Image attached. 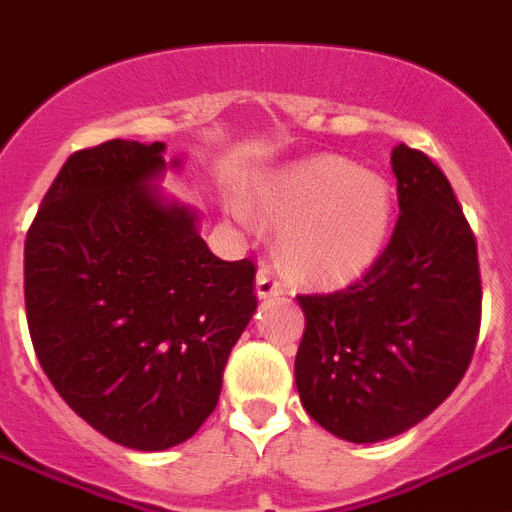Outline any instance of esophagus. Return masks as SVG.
I'll list each match as a JSON object with an SVG mask.
<instances>
[{
  "label": "esophagus",
  "instance_id": "1",
  "mask_svg": "<svg viewBox=\"0 0 512 512\" xmlns=\"http://www.w3.org/2000/svg\"><path fill=\"white\" fill-rule=\"evenodd\" d=\"M256 293H259V298H274V295L285 293V285L277 280V274L269 266H261L259 274H256Z\"/></svg>",
  "mask_w": 512,
  "mask_h": 512
}]
</instances>
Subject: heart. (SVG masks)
Returning <instances> with one entry per match:
<instances>
[{
  "label": "heart",
  "mask_w": 512,
  "mask_h": 512,
  "mask_svg": "<svg viewBox=\"0 0 512 512\" xmlns=\"http://www.w3.org/2000/svg\"><path fill=\"white\" fill-rule=\"evenodd\" d=\"M253 206L261 217L285 225L287 266L308 280L356 277L377 261L390 238L387 180L340 156H314L287 167L256 188Z\"/></svg>",
  "instance_id": "heart-1"
}]
</instances>
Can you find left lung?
I'll list each match as a JSON object with an SVG mask.
<instances>
[{
    "label": "left lung",
    "mask_w": 512,
    "mask_h": 512,
    "mask_svg": "<svg viewBox=\"0 0 512 512\" xmlns=\"http://www.w3.org/2000/svg\"><path fill=\"white\" fill-rule=\"evenodd\" d=\"M398 222L377 261L335 293L298 295L295 384L306 413L348 442L408 432L474 358L481 274L474 230L424 151L392 149Z\"/></svg>",
    "instance_id": "obj_1"
}]
</instances>
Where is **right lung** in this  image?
Returning a JSON list of instances; mask_svg holds the SVG:
<instances>
[{
	"label": "right lung",
	"instance_id": "1",
	"mask_svg": "<svg viewBox=\"0 0 512 512\" xmlns=\"http://www.w3.org/2000/svg\"><path fill=\"white\" fill-rule=\"evenodd\" d=\"M164 143L75 151L25 235V316L38 363L117 445L167 450L198 432L256 311L251 259L222 261L151 180Z\"/></svg>",
	"mask_w": 512,
	"mask_h": 512
}]
</instances>
